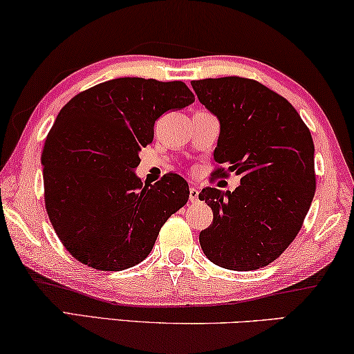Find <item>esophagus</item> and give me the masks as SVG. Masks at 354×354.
Wrapping results in <instances>:
<instances>
[{"label":"esophagus","instance_id":"esophagus-1","mask_svg":"<svg viewBox=\"0 0 354 354\" xmlns=\"http://www.w3.org/2000/svg\"><path fill=\"white\" fill-rule=\"evenodd\" d=\"M198 201V189L197 187H191L189 189V202L194 203Z\"/></svg>","mask_w":354,"mask_h":354}]
</instances>
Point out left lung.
Returning <instances> with one entry per match:
<instances>
[{
    "label": "left lung",
    "mask_w": 354,
    "mask_h": 354,
    "mask_svg": "<svg viewBox=\"0 0 354 354\" xmlns=\"http://www.w3.org/2000/svg\"><path fill=\"white\" fill-rule=\"evenodd\" d=\"M198 101L220 122L213 152L216 175L234 171V191L198 194L213 223L198 234L205 257L232 271H252L281 257L301 229L316 191L315 144L308 127L281 94L250 78L192 82Z\"/></svg>",
    "instance_id": "1"
}]
</instances>
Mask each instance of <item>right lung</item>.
<instances>
[{
	"mask_svg": "<svg viewBox=\"0 0 354 354\" xmlns=\"http://www.w3.org/2000/svg\"><path fill=\"white\" fill-rule=\"evenodd\" d=\"M196 101L183 82L125 77L99 83L61 109L44 141V203L62 245L83 265L122 271L151 253L160 227L186 205L176 173L136 176L153 123Z\"/></svg>",
	"mask_w": 354,
	"mask_h": 354,
	"instance_id": "add662e5",
	"label": "right lung"
}]
</instances>
